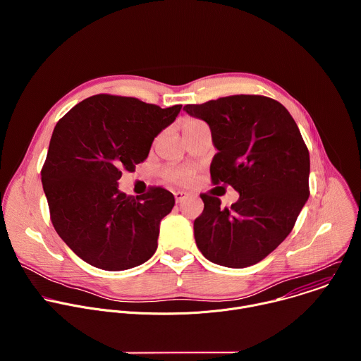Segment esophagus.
<instances>
[{"label": "esophagus", "mask_w": 361, "mask_h": 361, "mask_svg": "<svg viewBox=\"0 0 361 361\" xmlns=\"http://www.w3.org/2000/svg\"><path fill=\"white\" fill-rule=\"evenodd\" d=\"M174 197H176V202H183L184 200H187L190 197V194L184 192V191H176Z\"/></svg>", "instance_id": "34e87169"}]
</instances>
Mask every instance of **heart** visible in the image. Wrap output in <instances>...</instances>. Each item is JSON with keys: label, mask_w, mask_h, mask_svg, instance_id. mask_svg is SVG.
I'll return each mask as SVG.
<instances>
[{"label": "heart", "mask_w": 361, "mask_h": 361, "mask_svg": "<svg viewBox=\"0 0 361 361\" xmlns=\"http://www.w3.org/2000/svg\"><path fill=\"white\" fill-rule=\"evenodd\" d=\"M201 124L204 123L197 118H185L183 123V131L187 133L192 128H197ZM161 177L176 185H188L194 178V170L183 166H167L161 170Z\"/></svg>", "instance_id": "1"}]
</instances>
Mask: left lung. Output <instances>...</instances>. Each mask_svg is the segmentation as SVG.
<instances>
[{"mask_svg":"<svg viewBox=\"0 0 361 361\" xmlns=\"http://www.w3.org/2000/svg\"><path fill=\"white\" fill-rule=\"evenodd\" d=\"M184 110L210 126L219 149L210 166L213 184L240 192L226 209L219 197L200 194L197 247L224 267L257 264L290 234L310 195V156L300 130L283 104L264 95H228Z\"/></svg>","mask_w":361,"mask_h":361,"instance_id":"left-lung-1","label":"left lung"}]
</instances>
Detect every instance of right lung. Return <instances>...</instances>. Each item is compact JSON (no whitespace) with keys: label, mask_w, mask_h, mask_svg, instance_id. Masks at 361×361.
<instances>
[{"label":"right lung","mask_w":361,"mask_h":361,"mask_svg":"<svg viewBox=\"0 0 361 361\" xmlns=\"http://www.w3.org/2000/svg\"><path fill=\"white\" fill-rule=\"evenodd\" d=\"M181 107L97 94L57 123L41 170L42 188L51 223L85 263L118 271L156 252L160 221L174 207V195L161 187L126 195L117 181L147 159L154 137Z\"/></svg>","instance_id":"add662e5"}]
</instances>
